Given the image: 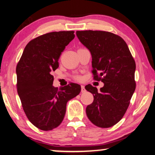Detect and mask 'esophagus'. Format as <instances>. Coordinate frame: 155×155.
Here are the masks:
<instances>
[{
  "label": "esophagus",
  "instance_id": "esophagus-1",
  "mask_svg": "<svg viewBox=\"0 0 155 155\" xmlns=\"http://www.w3.org/2000/svg\"><path fill=\"white\" fill-rule=\"evenodd\" d=\"M85 92V87L84 85H81V92L82 93H84V92Z\"/></svg>",
  "mask_w": 155,
  "mask_h": 155
}]
</instances>
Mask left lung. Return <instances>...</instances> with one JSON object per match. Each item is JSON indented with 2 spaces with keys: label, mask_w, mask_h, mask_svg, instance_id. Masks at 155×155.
<instances>
[{
  "label": "left lung",
  "mask_w": 155,
  "mask_h": 155,
  "mask_svg": "<svg viewBox=\"0 0 155 155\" xmlns=\"http://www.w3.org/2000/svg\"><path fill=\"white\" fill-rule=\"evenodd\" d=\"M76 34L91 52L94 79L104 83L100 91L85 85L94 96L93 102L86 107L87 116L99 127H110L122 118L135 91V61L127 45L117 35L100 31Z\"/></svg>",
  "instance_id": "8db88e82"
}]
</instances>
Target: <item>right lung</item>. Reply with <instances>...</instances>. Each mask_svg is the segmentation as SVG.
Here are the masks:
<instances>
[{"mask_svg":"<svg viewBox=\"0 0 155 155\" xmlns=\"http://www.w3.org/2000/svg\"><path fill=\"white\" fill-rule=\"evenodd\" d=\"M74 31L52 32L28 43L17 64V92L30 122L44 131L59 126L67 103L81 92V85L70 84L59 90L53 85L51 72L59 67L58 58L74 38Z\"/></svg>","mask_w":155,"mask_h":155,"instance_id":"obj_1","label":"right lung"}]
</instances>
